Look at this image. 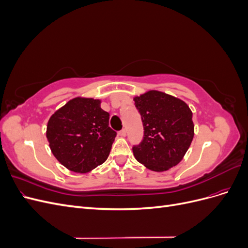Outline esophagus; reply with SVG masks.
Segmentation results:
<instances>
[{"mask_svg":"<svg viewBox=\"0 0 248 248\" xmlns=\"http://www.w3.org/2000/svg\"><path fill=\"white\" fill-rule=\"evenodd\" d=\"M119 136L120 137H122V138H124V137H126V130L125 129H122L121 131H119Z\"/></svg>","mask_w":248,"mask_h":248,"instance_id":"esophagus-1","label":"esophagus"}]
</instances>
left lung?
<instances>
[{
  "label": "left lung",
  "instance_id": "1",
  "mask_svg": "<svg viewBox=\"0 0 248 248\" xmlns=\"http://www.w3.org/2000/svg\"><path fill=\"white\" fill-rule=\"evenodd\" d=\"M133 100L144 126L142 140L132 148L136 159L154 171L177 166L194 136L189 107L181 99L155 90Z\"/></svg>",
  "mask_w": 248,
  "mask_h": 248
}]
</instances>
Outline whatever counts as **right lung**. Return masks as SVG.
<instances>
[{"instance_id": "add662e5", "label": "right lung", "mask_w": 248, "mask_h": 248, "mask_svg": "<svg viewBox=\"0 0 248 248\" xmlns=\"http://www.w3.org/2000/svg\"><path fill=\"white\" fill-rule=\"evenodd\" d=\"M99 99L77 97L52 115L46 138L58 161L85 174L108 159L117 132L108 126L109 114Z\"/></svg>"}]
</instances>
